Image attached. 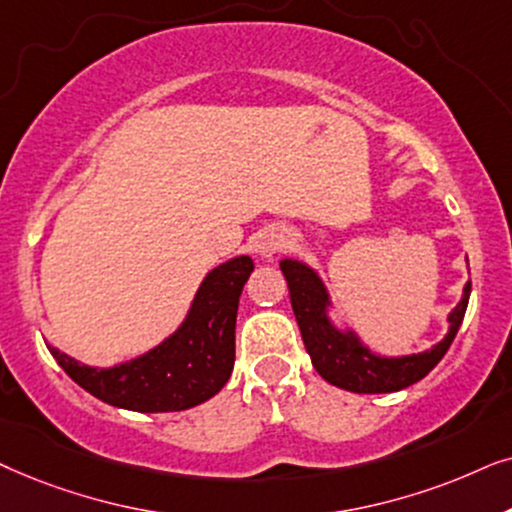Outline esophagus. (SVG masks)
Instances as JSON below:
<instances>
[{
  "instance_id": "34e87169",
  "label": "esophagus",
  "mask_w": 512,
  "mask_h": 512,
  "mask_svg": "<svg viewBox=\"0 0 512 512\" xmlns=\"http://www.w3.org/2000/svg\"><path fill=\"white\" fill-rule=\"evenodd\" d=\"M285 245H288V238H285L283 234H274V231H271V234H267L260 241V245H257V252H260L262 257H274L278 250H283Z\"/></svg>"
}]
</instances>
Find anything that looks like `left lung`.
Here are the masks:
<instances>
[{
    "instance_id": "obj_1",
    "label": "left lung",
    "mask_w": 512,
    "mask_h": 512,
    "mask_svg": "<svg viewBox=\"0 0 512 512\" xmlns=\"http://www.w3.org/2000/svg\"><path fill=\"white\" fill-rule=\"evenodd\" d=\"M281 271L288 281L292 311L313 367L332 386L351 393H393L424 379L452 346L470 297V283H466L461 302L447 318V335L433 349L386 358L367 349L353 330H339L332 325L327 316L330 295L316 271L299 260H283Z\"/></svg>"
}]
</instances>
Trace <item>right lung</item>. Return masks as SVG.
<instances>
[{
  "instance_id": "right-lung-1",
  "label": "right lung",
  "mask_w": 512,
  "mask_h": 512,
  "mask_svg": "<svg viewBox=\"0 0 512 512\" xmlns=\"http://www.w3.org/2000/svg\"><path fill=\"white\" fill-rule=\"evenodd\" d=\"M252 269L248 255L215 267L196 290L185 323L128 363L100 370L46 346L58 365L102 403L133 412L189 410L220 393L231 377L238 297Z\"/></svg>"
}]
</instances>
